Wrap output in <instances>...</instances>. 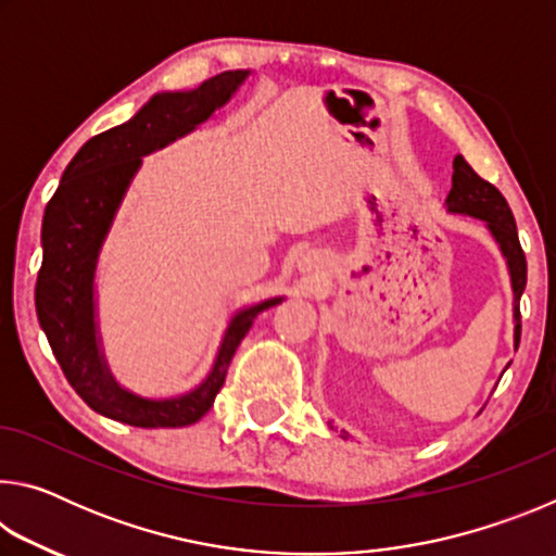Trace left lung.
<instances>
[{"label": "left lung", "mask_w": 556, "mask_h": 556, "mask_svg": "<svg viewBox=\"0 0 556 556\" xmlns=\"http://www.w3.org/2000/svg\"><path fill=\"white\" fill-rule=\"evenodd\" d=\"M454 186L446 195V205L451 213H466L473 218L485 220L488 230L493 232L495 242L501 244L503 255L507 260V269H510L513 279V296H515V345H520V296L527 285V260L520 248V238H517V225L513 218V211L503 193L497 191L493 184L478 176L473 168L466 164L464 156L454 159Z\"/></svg>", "instance_id": "left-lung-1"}]
</instances>
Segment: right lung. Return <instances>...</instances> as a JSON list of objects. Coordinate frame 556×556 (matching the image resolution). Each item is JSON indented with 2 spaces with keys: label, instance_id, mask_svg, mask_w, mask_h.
Masks as SVG:
<instances>
[{
  "label": "right lung",
  "instance_id": "1",
  "mask_svg": "<svg viewBox=\"0 0 556 556\" xmlns=\"http://www.w3.org/2000/svg\"><path fill=\"white\" fill-rule=\"evenodd\" d=\"M248 71H225L191 92L154 96L125 125L88 139L65 166L41 225L43 262L36 279V314L65 380L98 414L129 427H188L213 407L228 365L260 312L281 296L242 308L225 331L208 378L174 400H144L122 390L102 361L92 279L102 240L142 156L184 137L232 98Z\"/></svg>",
  "mask_w": 556,
  "mask_h": 556
}]
</instances>
